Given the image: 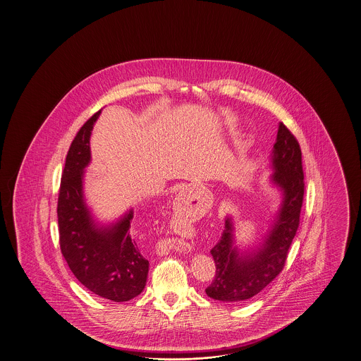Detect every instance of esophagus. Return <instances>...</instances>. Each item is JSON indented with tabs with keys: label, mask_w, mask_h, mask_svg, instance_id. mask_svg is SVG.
<instances>
[{
	"label": "esophagus",
	"mask_w": 361,
	"mask_h": 361,
	"mask_svg": "<svg viewBox=\"0 0 361 361\" xmlns=\"http://www.w3.org/2000/svg\"><path fill=\"white\" fill-rule=\"evenodd\" d=\"M191 247H192L191 244H183V245L180 247V250H182V252H190V250H191Z\"/></svg>",
	"instance_id": "1"
}]
</instances>
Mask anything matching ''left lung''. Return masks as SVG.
I'll return each instance as SVG.
<instances>
[{"instance_id": "left-lung-1", "label": "left lung", "mask_w": 361, "mask_h": 361, "mask_svg": "<svg viewBox=\"0 0 361 361\" xmlns=\"http://www.w3.org/2000/svg\"><path fill=\"white\" fill-rule=\"evenodd\" d=\"M271 164L274 170L271 180L283 192L277 220L262 247L255 253L241 255L233 245V226L228 217L219 243L211 249L216 274L206 288L209 298L244 302L267 288L285 267L288 247L299 227L305 176L300 146L283 123H279Z\"/></svg>"}]
</instances>
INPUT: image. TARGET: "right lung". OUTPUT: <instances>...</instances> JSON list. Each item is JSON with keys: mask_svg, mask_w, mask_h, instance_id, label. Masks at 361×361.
Returning <instances> with one entry per match:
<instances>
[{"mask_svg": "<svg viewBox=\"0 0 361 361\" xmlns=\"http://www.w3.org/2000/svg\"><path fill=\"white\" fill-rule=\"evenodd\" d=\"M100 111L82 125L66 157L58 224L63 257L73 276L99 297L126 302L142 293L149 261L130 236V209L112 227L99 228L82 199V170L91 161L90 137Z\"/></svg>", "mask_w": 361, "mask_h": 361, "instance_id": "1", "label": "right lung"}]
</instances>
